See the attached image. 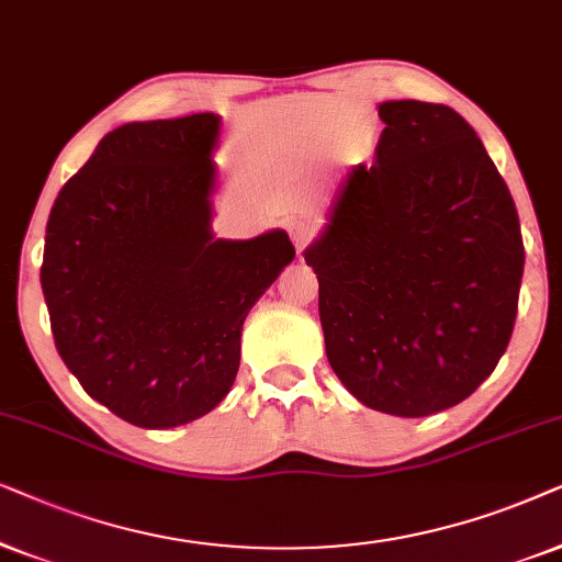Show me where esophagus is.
<instances>
[{
    "instance_id": "obj_1",
    "label": "esophagus",
    "mask_w": 562,
    "mask_h": 562,
    "mask_svg": "<svg viewBox=\"0 0 562 562\" xmlns=\"http://www.w3.org/2000/svg\"><path fill=\"white\" fill-rule=\"evenodd\" d=\"M313 234H316V228H313L311 221H293V223H290V238H293L297 254H301L305 246H308Z\"/></svg>"
}]
</instances>
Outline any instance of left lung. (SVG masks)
<instances>
[{
  "mask_svg": "<svg viewBox=\"0 0 562 562\" xmlns=\"http://www.w3.org/2000/svg\"><path fill=\"white\" fill-rule=\"evenodd\" d=\"M375 161L336 192L303 251L336 378L362 406L418 418L458 406L514 331L525 244L512 192L447 104L387 100Z\"/></svg>",
  "mask_w": 562,
  "mask_h": 562,
  "instance_id": "8db88e82",
  "label": "left lung"
}]
</instances>
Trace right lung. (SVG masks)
<instances>
[{"label": "right lung", "instance_id": "1", "mask_svg": "<svg viewBox=\"0 0 562 562\" xmlns=\"http://www.w3.org/2000/svg\"><path fill=\"white\" fill-rule=\"evenodd\" d=\"M223 120L110 131L58 192L41 285L56 349L97 403L140 429L211 414L241 362V328L295 259L282 228L215 238Z\"/></svg>", "mask_w": 562, "mask_h": 562}]
</instances>
